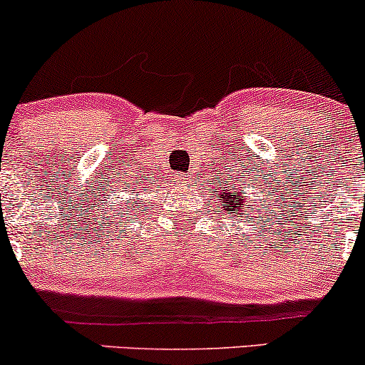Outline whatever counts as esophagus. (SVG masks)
I'll list each match as a JSON object with an SVG mask.
<instances>
[{"instance_id":"1","label":"esophagus","mask_w":365,"mask_h":365,"mask_svg":"<svg viewBox=\"0 0 365 365\" xmlns=\"http://www.w3.org/2000/svg\"><path fill=\"white\" fill-rule=\"evenodd\" d=\"M177 178H178V180H185V182H192V178H194V177H192V175L178 173V175H177Z\"/></svg>"}]
</instances>
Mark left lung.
Masks as SVG:
<instances>
[{
    "label": "left lung",
    "instance_id": "left-lung-1",
    "mask_svg": "<svg viewBox=\"0 0 365 365\" xmlns=\"http://www.w3.org/2000/svg\"><path fill=\"white\" fill-rule=\"evenodd\" d=\"M219 194L216 195V200L219 202L217 209L219 212H227V214H232L235 212L236 217H243V214L247 212V204L248 202V197H245L241 192H236V194H232V192H227L225 188H219Z\"/></svg>",
    "mask_w": 365,
    "mask_h": 365
}]
</instances>
